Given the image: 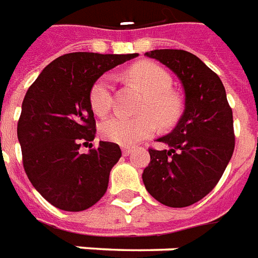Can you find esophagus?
<instances>
[{"label":"esophagus","mask_w":258,"mask_h":258,"mask_svg":"<svg viewBox=\"0 0 258 258\" xmlns=\"http://www.w3.org/2000/svg\"><path fill=\"white\" fill-rule=\"evenodd\" d=\"M121 150H123L124 156H130V154H131V152H133V149H131V148H125V146H124V148L121 149Z\"/></svg>","instance_id":"obj_1"}]
</instances>
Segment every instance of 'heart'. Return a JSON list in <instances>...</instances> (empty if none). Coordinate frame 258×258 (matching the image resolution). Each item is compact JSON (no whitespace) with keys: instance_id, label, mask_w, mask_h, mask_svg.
Masks as SVG:
<instances>
[{"instance_id":"heart-1","label":"heart","mask_w":258,"mask_h":258,"mask_svg":"<svg viewBox=\"0 0 258 258\" xmlns=\"http://www.w3.org/2000/svg\"><path fill=\"white\" fill-rule=\"evenodd\" d=\"M130 81L146 93L137 117L114 116L101 124V135L121 146H134L156 131V120L167 128L176 123L182 113L180 97L171 90L172 78L163 67L153 62H139L127 72ZM90 104L95 114L105 116L113 106V78L105 74L90 90Z\"/></svg>"}]
</instances>
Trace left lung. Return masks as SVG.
I'll return each mask as SVG.
<instances>
[{
	"label": "left lung",
	"mask_w": 258,
	"mask_h": 258,
	"mask_svg": "<svg viewBox=\"0 0 258 258\" xmlns=\"http://www.w3.org/2000/svg\"><path fill=\"white\" fill-rule=\"evenodd\" d=\"M168 67L184 90V110L169 134L158 138L168 149H149L142 179L149 194L163 205L183 208L213 190L234 153L232 110L220 78L186 50L145 53Z\"/></svg>",
	"instance_id": "left-lung-1"
}]
</instances>
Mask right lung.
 <instances>
[{"mask_svg":"<svg viewBox=\"0 0 258 258\" xmlns=\"http://www.w3.org/2000/svg\"><path fill=\"white\" fill-rule=\"evenodd\" d=\"M137 56L68 53L45 67L26 93L17 123L23 165L32 186L53 207L85 211L106 191L121 150L100 141L89 153L79 152L82 142L95 138L90 90L106 71Z\"/></svg>","mask_w":258,"mask_h":258,"instance_id":"obj_1","label":"right lung"}]
</instances>
